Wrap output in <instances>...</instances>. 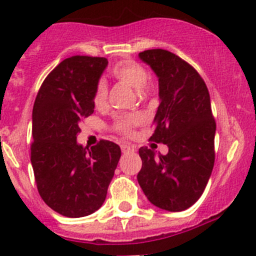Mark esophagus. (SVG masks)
Segmentation results:
<instances>
[{
    "mask_svg": "<svg viewBox=\"0 0 256 256\" xmlns=\"http://www.w3.org/2000/svg\"><path fill=\"white\" fill-rule=\"evenodd\" d=\"M134 150H135V148H131L130 145H121V151H122L124 154L128 152V151H134Z\"/></svg>",
    "mask_w": 256,
    "mask_h": 256,
    "instance_id": "obj_1",
    "label": "esophagus"
}]
</instances>
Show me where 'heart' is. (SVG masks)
Listing matches in <instances>:
<instances>
[{
    "instance_id": "b5f03b06",
    "label": "heart",
    "mask_w": 256,
    "mask_h": 256,
    "mask_svg": "<svg viewBox=\"0 0 256 256\" xmlns=\"http://www.w3.org/2000/svg\"><path fill=\"white\" fill-rule=\"evenodd\" d=\"M112 75L116 80L131 86L135 90L141 91L148 80V74L145 68L135 61H121L112 68ZM108 98V85L104 80L98 81L94 94V102L98 108H102ZM140 118L136 115L122 116L118 118V130L124 134H130L132 126L138 124Z\"/></svg>"
}]
</instances>
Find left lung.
Listing matches in <instances>:
<instances>
[{
  "mask_svg": "<svg viewBox=\"0 0 256 256\" xmlns=\"http://www.w3.org/2000/svg\"><path fill=\"white\" fill-rule=\"evenodd\" d=\"M138 58L158 78V104L150 140L166 144L168 155L138 150V185L148 202L166 212H182L204 192L215 161L216 124L204 80L188 62L166 50H146Z\"/></svg>",
  "mask_w": 256,
  "mask_h": 256,
  "instance_id": "left-lung-1",
  "label": "left lung"
}]
</instances>
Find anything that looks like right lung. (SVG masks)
Segmentation results:
<instances>
[{
  "mask_svg": "<svg viewBox=\"0 0 256 256\" xmlns=\"http://www.w3.org/2000/svg\"><path fill=\"white\" fill-rule=\"evenodd\" d=\"M105 57L72 56L44 78L32 111L31 164L42 200L58 214L82 218L102 206L121 156L108 140L78 142L80 122L94 112Z\"/></svg>",
  "mask_w": 256,
  "mask_h": 256,
  "instance_id": "1",
  "label": "right lung"
}]
</instances>
